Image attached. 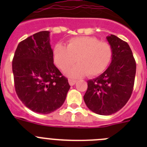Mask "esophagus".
<instances>
[{
    "instance_id": "1",
    "label": "esophagus",
    "mask_w": 147,
    "mask_h": 147,
    "mask_svg": "<svg viewBox=\"0 0 147 147\" xmlns=\"http://www.w3.org/2000/svg\"><path fill=\"white\" fill-rule=\"evenodd\" d=\"M68 82H69V85H71V86H73V85H74L75 84H76V81L74 80H68Z\"/></svg>"
}]
</instances>
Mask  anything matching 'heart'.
Returning <instances> with one entry per match:
<instances>
[{
    "label": "heart",
    "instance_id": "heart-1",
    "mask_svg": "<svg viewBox=\"0 0 147 147\" xmlns=\"http://www.w3.org/2000/svg\"><path fill=\"white\" fill-rule=\"evenodd\" d=\"M113 55L112 46L109 42L90 36L74 37L67 41L66 47L57 44L53 49L54 63L62 71L70 69L77 59L79 64L67 72L71 78L87 74L92 77L99 76L107 69Z\"/></svg>",
    "mask_w": 147,
    "mask_h": 147
}]
</instances>
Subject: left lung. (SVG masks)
I'll list each match as a JSON object with an SVG mask.
<instances>
[{
    "label": "left lung",
    "mask_w": 147,
    "mask_h": 147,
    "mask_svg": "<svg viewBox=\"0 0 147 147\" xmlns=\"http://www.w3.org/2000/svg\"><path fill=\"white\" fill-rule=\"evenodd\" d=\"M107 40L112 46L111 64L98 77L88 81L84 101L90 110L98 115L118 112L127 104L134 86L136 63L127 42L113 34Z\"/></svg>",
    "instance_id": "left-lung-1"
}]
</instances>
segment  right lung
<instances>
[{
	"instance_id": "right-lung-1",
	"label": "right lung",
	"mask_w": 147,
	"mask_h": 147,
	"mask_svg": "<svg viewBox=\"0 0 147 147\" xmlns=\"http://www.w3.org/2000/svg\"><path fill=\"white\" fill-rule=\"evenodd\" d=\"M50 32H37L18 44L12 59L15 91L26 107L49 114L63 105L70 89L54 64Z\"/></svg>"
}]
</instances>
